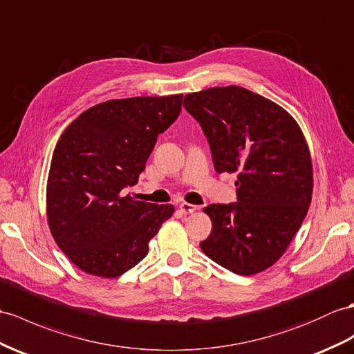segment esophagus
Masks as SVG:
<instances>
[{
    "label": "esophagus",
    "mask_w": 354,
    "mask_h": 354,
    "mask_svg": "<svg viewBox=\"0 0 354 354\" xmlns=\"http://www.w3.org/2000/svg\"><path fill=\"white\" fill-rule=\"evenodd\" d=\"M198 209H200V207L194 205V204H189V203H182V204H180V210H182V213H185V214L194 213V212H196Z\"/></svg>",
    "instance_id": "obj_1"
}]
</instances>
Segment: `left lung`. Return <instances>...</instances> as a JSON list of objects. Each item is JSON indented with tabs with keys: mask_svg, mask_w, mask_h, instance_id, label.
I'll return each instance as SVG.
<instances>
[{
	"mask_svg": "<svg viewBox=\"0 0 354 354\" xmlns=\"http://www.w3.org/2000/svg\"><path fill=\"white\" fill-rule=\"evenodd\" d=\"M210 144L214 169L237 172V201L210 204L203 252L237 274L260 273L287 251L313 198L311 153L288 112L237 85L185 96Z\"/></svg>",
	"mask_w": 354,
	"mask_h": 354,
	"instance_id": "left-lung-1",
	"label": "left lung"
}]
</instances>
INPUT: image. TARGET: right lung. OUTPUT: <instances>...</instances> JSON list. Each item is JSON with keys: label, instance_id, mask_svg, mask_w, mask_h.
I'll return each mask as SVG.
<instances>
[{"label": "right lung", "instance_id": "right-lung-1", "mask_svg": "<svg viewBox=\"0 0 354 354\" xmlns=\"http://www.w3.org/2000/svg\"><path fill=\"white\" fill-rule=\"evenodd\" d=\"M182 100L183 94H171L103 102L59 136L46 185L48 225L82 272L117 278L132 269L174 213V205L136 201L123 191L136 185Z\"/></svg>", "mask_w": 354, "mask_h": 354}]
</instances>
